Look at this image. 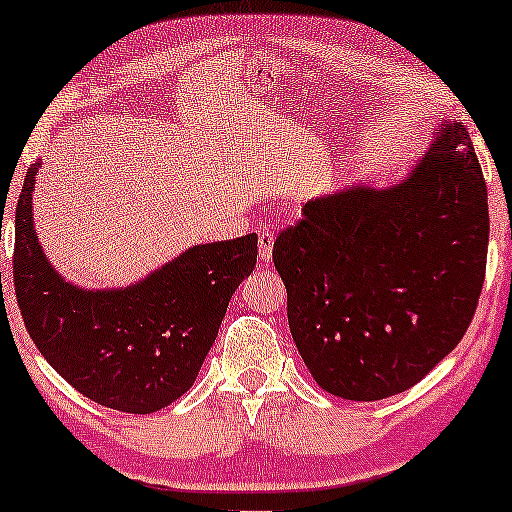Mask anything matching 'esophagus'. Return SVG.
<instances>
[{
    "mask_svg": "<svg viewBox=\"0 0 512 512\" xmlns=\"http://www.w3.org/2000/svg\"><path fill=\"white\" fill-rule=\"evenodd\" d=\"M272 247H275V235L270 230H261L258 233V261H261V265H270Z\"/></svg>",
    "mask_w": 512,
    "mask_h": 512,
    "instance_id": "esophagus-1",
    "label": "esophagus"
}]
</instances>
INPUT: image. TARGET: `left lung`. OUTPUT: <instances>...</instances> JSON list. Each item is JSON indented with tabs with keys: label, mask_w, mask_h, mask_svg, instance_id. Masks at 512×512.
<instances>
[{
	"label": "left lung",
	"mask_w": 512,
	"mask_h": 512,
	"mask_svg": "<svg viewBox=\"0 0 512 512\" xmlns=\"http://www.w3.org/2000/svg\"><path fill=\"white\" fill-rule=\"evenodd\" d=\"M487 186L471 135L443 121L396 184L303 207L272 261L314 382L347 401L415 387L464 338L485 282Z\"/></svg>",
	"instance_id": "8db88e82"
}]
</instances>
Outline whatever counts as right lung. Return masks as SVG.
I'll use <instances>...</instances> for the list:
<instances>
[{
	"instance_id": "add662e5",
	"label": "right lung",
	"mask_w": 512,
	"mask_h": 512,
	"mask_svg": "<svg viewBox=\"0 0 512 512\" xmlns=\"http://www.w3.org/2000/svg\"><path fill=\"white\" fill-rule=\"evenodd\" d=\"M27 170L16 207L13 282L41 356L90 401L149 415L193 387L228 303L256 268L258 237L195 244L121 289H81L48 261L34 230Z\"/></svg>"
}]
</instances>
